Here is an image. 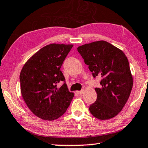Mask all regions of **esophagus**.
<instances>
[{
	"label": "esophagus",
	"mask_w": 148,
	"mask_h": 148,
	"mask_svg": "<svg viewBox=\"0 0 148 148\" xmlns=\"http://www.w3.org/2000/svg\"><path fill=\"white\" fill-rule=\"evenodd\" d=\"M84 90H81V91H77V93H78L79 95H82L83 93H84Z\"/></svg>",
	"instance_id": "esophagus-1"
}]
</instances>
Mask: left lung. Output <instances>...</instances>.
<instances>
[{
    "mask_svg": "<svg viewBox=\"0 0 148 148\" xmlns=\"http://www.w3.org/2000/svg\"><path fill=\"white\" fill-rule=\"evenodd\" d=\"M77 49L93 78H101V87L95 88L97 99L89 108L91 114L99 120L115 116L125 105L133 86L127 57L105 41L85 44Z\"/></svg>",
    "mask_w": 148,
    "mask_h": 148,
    "instance_id": "1",
    "label": "left lung"
}]
</instances>
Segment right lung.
Instances as JSON below:
<instances>
[{
	"label": "right lung",
	"mask_w": 148,
	"mask_h": 148,
	"mask_svg": "<svg viewBox=\"0 0 148 148\" xmlns=\"http://www.w3.org/2000/svg\"><path fill=\"white\" fill-rule=\"evenodd\" d=\"M72 45L50 44L32 56L20 75L21 93L35 115L53 121L66 111L74 97L60 68ZM62 82L59 88L57 84Z\"/></svg>",
	"instance_id": "obj_1"
}]
</instances>
